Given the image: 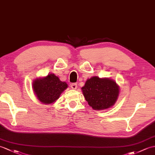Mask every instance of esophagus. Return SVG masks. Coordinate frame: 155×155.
I'll use <instances>...</instances> for the list:
<instances>
[{"mask_svg":"<svg viewBox=\"0 0 155 155\" xmlns=\"http://www.w3.org/2000/svg\"><path fill=\"white\" fill-rule=\"evenodd\" d=\"M71 87L72 89L76 90L77 88V83H72L71 84Z\"/></svg>","mask_w":155,"mask_h":155,"instance_id":"obj_1","label":"esophagus"}]
</instances>
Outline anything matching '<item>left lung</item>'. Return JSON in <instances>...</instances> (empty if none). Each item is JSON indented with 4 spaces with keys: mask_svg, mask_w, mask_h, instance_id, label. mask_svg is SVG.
I'll return each mask as SVG.
<instances>
[{
    "mask_svg": "<svg viewBox=\"0 0 155 155\" xmlns=\"http://www.w3.org/2000/svg\"><path fill=\"white\" fill-rule=\"evenodd\" d=\"M82 91L89 106L95 110L109 108L116 103L120 87L109 78L93 77L88 79Z\"/></svg>",
    "mask_w": 155,
    "mask_h": 155,
    "instance_id": "obj_1",
    "label": "left lung"
}]
</instances>
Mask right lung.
<instances>
[{
  "label": "right lung",
  "instance_id": "right-lung-1",
  "mask_svg": "<svg viewBox=\"0 0 155 155\" xmlns=\"http://www.w3.org/2000/svg\"><path fill=\"white\" fill-rule=\"evenodd\" d=\"M32 87L39 101L44 104H50L59 98L68 85L65 82L61 81L56 75L51 73L45 77L35 79L33 81Z\"/></svg>",
  "mask_w": 155,
  "mask_h": 155
}]
</instances>
